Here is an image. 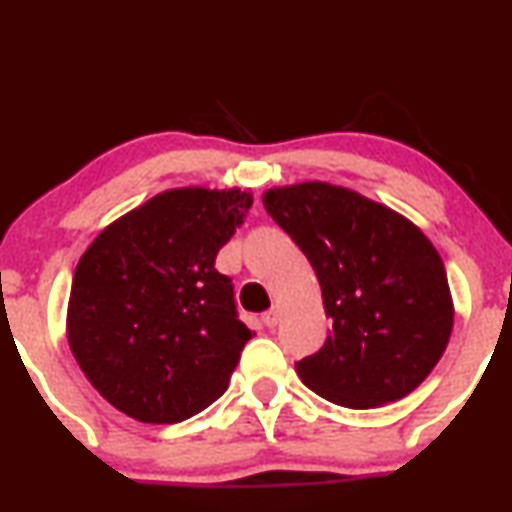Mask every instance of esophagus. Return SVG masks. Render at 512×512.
I'll use <instances>...</instances> for the list:
<instances>
[{
	"mask_svg": "<svg viewBox=\"0 0 512 512\" xmlns=\"http://www.w3.org/2000/svg\"><path fill=\"white\" fill-rule=\"evenodd\" d=\"M262 322H264V326H269V329H272V326H276V322H279V310H276V307H272V310L264 312Z\"/></svg>",
	"mask_w": 512,
	"mask_h": 512,
	"instance_id": "1",
	"label": "esophagus"
}]
</instances>
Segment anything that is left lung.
Here are the masks:
<instances>
[{
    "label": "left lung",
    "instance_id": "obj_1",
    "mask_svg": "<svg viewBox=\"0 0 512 512\" xmlns=\"http://www.w3.org/2000/svg\"><path fill=\"white\" fill-rule=\"evenodd\" d=\"M262 202L310 260L331 319L322 350L295 362L307 389L353 410L415 391L453 331L432 240L391 207L334 183L269 188Z\"/></svg>",
    "mask_w": 512,
    "mask_h": 512
}]
</instances>
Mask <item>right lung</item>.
Returning a JSON list of instances; mask_svg holds the SVG:
<instances>
[{"mask_svg": "<svg viewBox=\"0 0 512 512\" xmlns=\"http://www.w3.org/2000/svg\"><path fill=\"white\" fill-rule=\"evenodd\" d=\"M250 190H164L88 245L73 274L66 338L104 400L147 424L205 410L229 386L252 331L214 269Z\"/></svg>", "mask_w": 512, "mask_h": 512, "instance_id": "add662e5", "label": "right lung"}]
</instances>
